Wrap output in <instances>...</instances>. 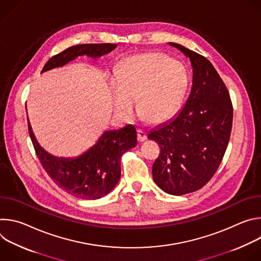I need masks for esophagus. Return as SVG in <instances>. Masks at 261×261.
Wrapping results in <instances>:
<instances>
[{
	"label": "esophagus",
	"mask_w": 261,
	"mask_h": 261,
	"mask_svg": "<svg viewBox=\"0 0 261 261\" xmlns=\"http://www.w3.org/2000/svg\"><path fill=\"white\" fill-rule=\"evenodd\" d=\"M137 139H138L139 142L144 141V140L146 139V133H145V131H143V130H141V129H138V130H137Z\"/></svg>",
	"instance_id": "1"
}]
</instances>
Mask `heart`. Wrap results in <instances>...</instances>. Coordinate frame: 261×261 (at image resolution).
<instances>
[{"instance_id": "1", "label": "heart", "mask_w": 261, "mask_h": 261, "mask_svg": "<svg viewBox=\"0 0 261 261\" xmlns=\"http://www.w3.org/2000/svg\"><path fill=\"white\" fill-rule=\"evenodd\" d=\"M188 83L187 69L180 61L158 53L135 56L124 61L117 73L114 106L128 117L136 99L142 118L162 123L177 113Z\"/></svg>"}]
</instances>
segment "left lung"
Masks as SVG:
<instances>
[{
  "mask_svg": "<svg viewBox=\"0 0 261 261\" xmlns=\"http://www.w3.org/2000/svg\"><path fill=\"white\" fill-rule=\"evenodd\" d=\"M189 58L191 93L179 113L147 138L160 144L153 164L155 182L166 193L182 195L201 189L216 173L227 148L233 118L229 92L212 63L179 44Z\"/></svg>",
  "mask_w": 261,
  "mask_h": 261,
  "instance_id": "8db88e82",
  "label": "left lung"
}]
</instances>
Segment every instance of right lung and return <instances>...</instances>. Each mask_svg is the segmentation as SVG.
Masks as SVG:
<instances>
[{
    "mask_svg": "<svg viewBox=\"0 0 261 261\" xmlns=\"http://www.w3.org/2000/svg\"><path fill=\"white\" fill-rule=\"evenodd\" d=\"M117 44H80L50 58L42 72L64 66L80 56L99 58L113 51ZM28 129L35 153L50 178L67 193L83 199H98L113 190L121 177V159L136 146V129L129 125L105 132L98 142L76 159H60L47 154L36 141L30 123Z\"/></svg>",
    "mask_w": 261,
    "mask_h": 261,
    "instance_id": "1",
    "label": "right lung"
}]
</instances>
